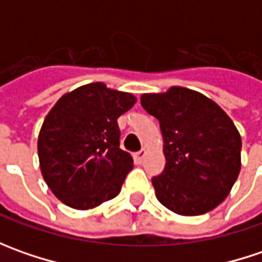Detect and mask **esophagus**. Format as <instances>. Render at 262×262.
Here are the masks:
<instances>
[{
    "label": "esophagus",
    "mask_w": 262,
    "mask_h": 262,
    "mask_svg": "<svg viewBox=\"0 0 262 262\" xmlns=\"http://www.w3.org/2000/svg\"><path fill=\"white\" fill-rule=\"evenodd\" d=\"M146 148H141L140 151H137V153H134V160H136L137 163H141L143 162V159H144V156H146Z\"/></svg>",
    "instance_id": "34e87169"
}]
</instances>
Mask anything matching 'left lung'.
<instances>
[{"instance_id":"1","label":"left lung","mask_w":262,"mask_h":262,"mask_svg":"<svg viewBox=\"0 0 262 262\" xmlns=\"http://www.w3.org/2000/svg\"><path fill=\"white\" fill-rule=\"evenodd\" d=\"M141 106L163 136L166 166L151 179L157 200L181 216L216 208L241 170L242 140L233 121L216 102L185 87L146 93Z\"/></svg>"}]
</instances>
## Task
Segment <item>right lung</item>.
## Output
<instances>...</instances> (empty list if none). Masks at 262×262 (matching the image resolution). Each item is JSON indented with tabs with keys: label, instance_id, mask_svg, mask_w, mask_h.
Masks as SVG:
<instances>
[{
	"label": "right lung",
	"instance_id": "add662e5",
	"mask_svg": "<svg viewBox=\"0 0 262 262\" xmlns=\"http://www.w3.org/2000/svg\"><path fill=\"white\" fill-rule=\"evenodd\" d=\"M136 100L90 83L66 93L46 115L37 138L40 172L66 206L89 210L119 194L134 160L119 148L118 118Z\"/></svg>",
	"mask_w": 262,
	"mask_h": 262
}]
</instances>
